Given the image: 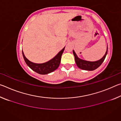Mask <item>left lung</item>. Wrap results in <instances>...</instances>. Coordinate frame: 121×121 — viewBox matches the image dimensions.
Here are the masks:
<instances>
[{"label": "left lung", "mask_w": 121, "mask_h": 121, "mask_svg": "<svg viewBox=\"0 0 121 121\" xmlns=\"http://www.w3.org/2000/svg\"><path fill=\"white\" fill-rule=\"evenodd\" d=\"M107 51L108 45L107 47V51H106V52L105 53V54L104 55V56L102 57L101 59H100V60L95 61H89L80 59L78 57L77 54H76L74 50H73V54L75 57V60L76 63V65L79 68L85 70L92 71L98 68V67L102 64V63L104 62V61L105 60L106 56V55L107 54Z\"/></svg>", "instance_id": "obj_1"}]
</instances>
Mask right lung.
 I'll return each instance as SVG.
<instances>
[{"instance_id": "right-lung-1", "label": "right lung", "mask_w": 121, "mask_h": 121, "mask_svg": "<svg viewBox=\"0 0 121 121\" xmlns=\"http://www.w3.org/2000/svg\"><path fill=\"white\" fill-rule=\"evenodd\" d=\"M65 48V47L51 60L43 63H36L31 62L24 56L23 51H22V54L26 65L32 70L41 75H46L53 72L58 68L60 65L61 56L64 51Z\"/></svg>"}]
</instances>
